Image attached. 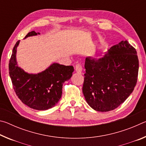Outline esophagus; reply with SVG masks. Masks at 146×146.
Listing matches in <instances>:
<instances>
[{
  "mask_svg": "<svg viewBox=\"0 0 146 146\" xmlns=\"http://www.w3.org/2000/svg\"><path fill=\"white\" fill-rule=\"evenodd\" d=\"M75 71L76 73H78L79 74L82 73V66L80 65V64H76L75 66Z\"/></svg>",
  "mask_w": 146,
  "mask_h": 146,
  "instance_id": "obj_1",
  "label": "esophagus"
}]
</instances>
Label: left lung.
Returning a JSON list of instances; mask_svg holds the SVG:
<instances>
[{
    "label": "left lung",
    "mask_w": 146,
    "mask_h": 146,
    "mask_svg": "<svg viewBox=\"0 0 146 146\" xmlns=\"http://www.w3.org/2000/svg\"><path fill=\"white\" fill-rule=\"evenodd\" d=\"M137 54L127 40H122L102 57L86 58L82 92L91 108L97 111H110L129 97L137 82Z\"/></svg>",
    "instance_id": "obj_1"
}]
</instances>
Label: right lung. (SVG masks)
<instances>
[{
  "instance_id": "add662e5",
  "label": "right lung",
  "mask_w": 146,
  "mask_h": 146,
  "mask_svg": "<svg viewBox=\"0 0 146 146\" xmlns=\"http://www.w3.org/2000/svg\"><path fill=\"white\" fill-rule=\"evenodd\" d=\"M40 34L31 31L24 38ZM19 43L20 40L15 45L9 63V76L17 95L22 102L34 110H47L54 107L61 98L64 82L72 76L74 68L54 62L42 72L27 73L17 64Z\"/></svg>"
}]
</instances>
